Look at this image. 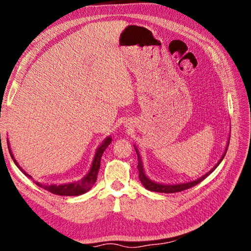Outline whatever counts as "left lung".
Listing matches in <instances>:
<instances>
[{"instance_id": "obj_1", "label": "left lung", "mask_w": 251, "mask_h": 251, "mask_svg": "<svg viewBox=\"0 0 251 251\" xmlns=\"http://www.w3.org/2000/svg\"><path fill=\"white\" fill-rule=\"evenodd\" d=\"M229 144V143H228ZM228 144H227V147H226V151H225V154L223 155L222 158H220L219 163L216 165V166L211 169L210 172H208L205 176H202L201 178H198L197 180H194V181H189V182H186V184H177V185H163V184H158V182H155V181H151V179H148L147 176L145 175V173H144V168H143V164H142V160H141V156H139L137 150H136V152H137V157H138V165H137V168H138V172H139V179H141L142 184L144 185L145 188H147L148 190H151V192H157V193H166V194H171V193H178V192H181V190H186L190 188V187H194L198 185L199 182H201L205 178L210 175V174L215 171L216 167L218 166V165L222 163V160L224 159L225 155H226L227 150H228Z\"/></svg>"}]
</instances>
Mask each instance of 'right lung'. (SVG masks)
<instances>
[{"label": "right lung", "instance_id": "right-lung-1", "mask_svg": "<svg viewBox=\"0 0 251 251\" xmlns=\"http://www.w3.org/2000/svg\"><path fill=\"white\" fill-rule=\"evenodd\" d=\"M112 142V138L107 137L103 142V144L97 148L96 151V154L94 159H93V164H92V167L90 169V173L87 174L86 176H85L83 179H80L79 181H76V182H72V184H66V185H50V186H43L41 185L40 182H36V185H39L41 187H43L44 189L49 190L50 193L55 194V195H59V196H78V195H82L84 193L88 192L92 188V186L95 184V181L97 179V174H99V169L100 166V158H101V155H103L104 151L107 148V146ZM12 159L14 160V163L16 166L20 168V171L22 172L25 176H27L28 178L32 177L27 175L26 173H25L22 168L19 166L18 161L14 159L13 155H12V152L10 151Z\"/></svg>", "mask_w": 251, "mask_h": 251}]
</instances>
